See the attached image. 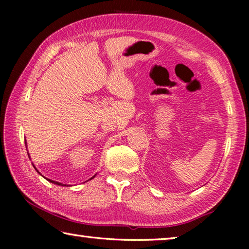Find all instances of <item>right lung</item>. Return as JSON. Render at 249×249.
<instances>
[{
    "instance_id": "obj_1",
    "label": "right lung",
    "mask_w": 249,
    "mask_h": 249,
    "mask_svg": "<svg viewBox=\"0 0 249 249\" xmlns=\"http://www.w3.org/2000/svg\"><path fill=\"white\" fill-rule=\"evenodd\" d=\"M34 166V165H33ZM34 168H35V169H36V167L35 166H34ZM37 170V169H36ZM37 171H38V170H37ZM94 177L95 176H93V177H92V178L91 179H93L94 178ZM48 181H50V182H53V183H54V184H58V185H64V187H66V184H62V183H60V182H57V181H53V180H50V179H47Z\"/></svg>"
}]
</instances>
